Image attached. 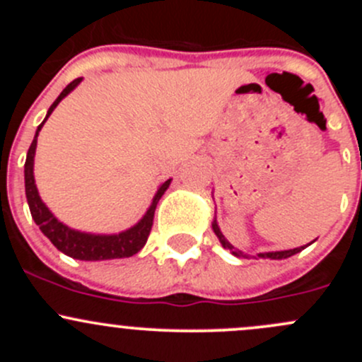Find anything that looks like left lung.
Here are the masks:
<instances>
[{
    "instance_id": "obj_1",
    "label": "left lung",
    "mask_w": 362,
    "mask_h": 362,
    "mask_svg": "<svg viewBox=\"0 0 362 362\" xmlns=\"http://www.w3.org/2000/svg\"><path fill=\"white\" fill-rule=\"evenodd\" d=\"M211 229H214V233H215V235H217L218 242H221V245L224 247V249L231 250V254H233V255H236V257H249V255H247V254H243L242 250H236L235 247H233L231 243H229L228 240H226V236L222 235L221 228H218V224H217V218H214V222H211ZM313 242H315V240H313ZM313 242H310L308 245H312ZM308 245H303V247H298V249H291V250H279V252H261V254H257V257H262V259H287V257H291V255H294V254H298V252H301L303 249H306V247H308Z\"/></svg>"
}]
</instances>
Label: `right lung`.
I'll return each instance as SVG.
<instances>
[{
  "label": "right lung",
  "instance_id": "add662e5",
  "mask_svg": "<svg viewBox=\"0 0 362 362\" xmlns=\"http://www.w3.org/2000/svg\"><path fill=\"white\" fill-rule=\"evenodd\" d=\"M80 82H82V78H75L71 83H68L66 89H64L63 93L57 96V100L50 105L45 119H43V122L40 124L38 129H36L33 144L28 151V156H25L24 184L29 211H31V217L33 221L36 222V226H40V231L54 243V247H56L57 250L69 255V257L80 259V261H107V259L131 257V255L138 254V252L144 249L145 243H147V238L148 235H151L152 229V222H154L156 206H158L160 196H163L164 192H166V189L170 187L171 178L159 185L158 192H156V196L152 198L151 206L145 211L144 217H141L136 224L131 226L129 229L117 233V235H94V233H83L68 228L66 224L57 221L56 215L47 208V204L42 202V198H40L38 189H36L35 173H33V170H35V154L40 131H42L43 124L47 122L50 113L54 112V108H56Z\"/></svg>",
  "mask_w": 362,
  "mask_h": 362
}]
</instances>
